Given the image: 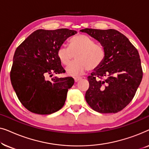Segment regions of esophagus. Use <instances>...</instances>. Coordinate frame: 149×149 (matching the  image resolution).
<instances>
[{
  "mask_svg": "<svg viewBox=\"0 0 149 149\" xmlns=\"http://www.w3.org/2000/svg\"><path fill=\"white\" fill-rule=\"evenodd\" d=\"M74 79L75 82H78L79 81L81 80V79H82V78H81V77H74Z\"/></svg>",
  "mask_w": 149,
  "mask_h": 149,
  "instance_id": "esophagus-1",
  "label": "esophagus"
}]
</instances>
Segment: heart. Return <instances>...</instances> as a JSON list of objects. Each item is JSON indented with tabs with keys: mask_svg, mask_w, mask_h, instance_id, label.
<instances>
[{
	"mask_svg": "<svg viewBox=\"0 0 149 149\" xmlns=\"http://www.w3.org/2000/svg\"><path fill=\"white\" fill-rule=\"evenodd\" d=\"M58 58L64 66L70 64L76 56V62L67 67L66 72L68 75L76 76L84 73L87 69L93 70L101 65L105 58V51L100 45L95 44L89 36L79 34L69 41V47L62 45L58 49Z\"/></svg>",
	"mask_w": 149,
	"mask_h": 149,
	"instance_id": "b5f03b06",
	"label": "heart"
}]
</instances>
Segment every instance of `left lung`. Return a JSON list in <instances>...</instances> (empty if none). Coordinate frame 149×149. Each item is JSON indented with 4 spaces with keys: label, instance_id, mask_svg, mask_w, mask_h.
I'll return each instance as SVG.
<instances>
[{
    "label": "left lung",
    "instance_id": "left-lung-1",
    "mask_svg": "<svg viewBox=\"0 0 149 149\" xmlns=\"http://www.w3.org/2000/svg\"><path fill=\"white\" fill-rule=\"evenodd\" d=\"M80 31L97 40L105 51L103 62L87 77L86 102L98 113H117L132 101L142 81L138 50L116 30L85 28Z\"/></svg>",
    "mask_w": 149,
    "mask_h": 149
}]
</instances>
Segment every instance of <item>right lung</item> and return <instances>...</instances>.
I'll return each instance as SVG.
<instances>
[{"label": "right lung", "instance_id": "1", "mask_svg": "<svg viewBox=\"0 0 149 149\" xmlns=\"http://www.w3.org/2000/svg\"><path fill=\"white\" fill-rule=\"evenodd\" d=\"M77 31L61 28L39 29L28 36L16 49L10 77L16 95L26 109L39 115H49L64 105L72 77L48 75L65 72L58 58V49Z\"/></svg>", "mask_w": 149, "mask_h": 149}]
</instances>
